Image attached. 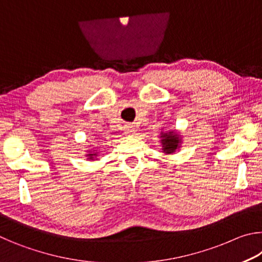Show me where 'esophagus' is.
<instances>
[{
  "mask_svg": "<svg viewBox=\"0 0 262 262\" xmlns=\"http://www.w3.org/2000/svg\"><path fill=\"white\" fill-rule=\"evenodd\" d=\"M135 127L133 126V125H126V127H125V134L126 135H134L135 134Z\"/></svg>",
  "mask_w": 262,
  "mask_h": 262,
  "instance_id": "obj_1",
  "label": "esophagus"
}]
</instances>
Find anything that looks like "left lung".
<instances>
[{"mask_svg": "<svg viewBox=\"0 0 262 262\" xmlns=\"http://www.w3.org/2000/svg\"><path fill=\"white\" fill-rule=\"evenodd\" d=\"M162 137V145L163 151L165 154H173L177 149L179 148V143L181 142L180 135L174 130L167 132V133H161Z\"/></svg>", "mask_w": 262, "mask_h": 262, "instance_id": "1", "label": "left lung"}]
</instances>
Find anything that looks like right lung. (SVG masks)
<instances>
[{
  "mask_svg": "<svg viewBox=\"0 0 262 262\" xmlns=\"http://www.w3.org/2000/svg\"><path fill=\"white\" fill-rule=\"evenodd\" d=\"M86 156L89 157L88 159H91V161H94V158H96V156H97L96 150H95V152H89V154H86Z\"/></svg>",
  "mask_w": 262,
  "mask_h": 262,
  "instance_id": "right-lung-1",
  "label": "right lung"
}]
</instances>
